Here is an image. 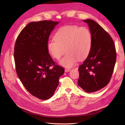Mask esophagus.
I'll use <instances>...</instances> for the list:
<instances>
[{
	"label": "esophagus",
	"mask_w": 125,
	"mask_h": 125,
	"mask_svg": "<svg viewBox=\"0 0 125 125\" xmlns=\"http://www.w3.org/2000/svg\"><path fill=\"white\" fill-rule=\"evenodd\" d=\"M71 71V69H65V72H68Z\"/></svg>",
	"instance_id": "esophagus-1"
}]
</instances>
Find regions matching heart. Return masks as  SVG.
I'll return each instance as SVG.
<instances>
[{
	"label": "heart",
	"mask_w": 125,
	"mask_h": 125,
	"mask_svg": "<svg viewBox=\"0 0 125 125\" xmlns=\"http://www.w3.org/2000/svg\"><path fill=\"white\" fill-rule=\"evenodd\" d=\"M92 46V35L86 27L76 25H66L56 31L54 40L47 42V49L54 59L59 60L65 51V56L60 64L66 68H71L78 61L83 60L90 52Z\"/></svg>",
	"instance_id": "1"
}]
</instances>
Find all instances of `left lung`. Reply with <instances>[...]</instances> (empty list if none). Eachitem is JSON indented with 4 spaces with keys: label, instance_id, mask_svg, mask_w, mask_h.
I'll return each instance as SVG.
<instances>
[{
    "label": "left lung",
    "instance_id": "left-lung-1",
    "mask_svg": "<svg viewBox=\"0 0 125 125\" xmlns=\"http://www.w3.org/2000/svg\"><path fill=\"white\" fill-rule=\"evenodd\" d=\"M92 35V46L87 58L79 67L78 83L87 92H94L106 86L111 78L116 61L113 38L97 22L83 20Z\"/></svg>",
    "mask_w": 125,
    "mask_h": 125
}]
</instances>
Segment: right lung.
Masks as SVG:
<instances>
[{"mask_svg":"<svg viewBox=\"0 0 125 125\" xmlns=\"http://www.w3.org/2000/svg\"><path fill=\"white\" fill-rule=\"evenodd\" d=\"M59 22L42 21L27 25L16 41V71L24 87L35 97L47 100L54 94L64 73L50 56L47 44Z\"/></svg>","mask_w":125,"mask_h":125,"instance_id":"obj_1","label":"right lung"}]
</instances>
